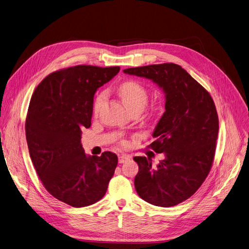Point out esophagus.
Segmentation results:
<instances>
[{"label": "esophagus", "mask_w": 249, "mask_h": 249, "mask_svg": "<svg viewBox=\"0 0 249 249\" xmlns=\"http://www.w3.org/2000/svg\"><path fill=\"white\" fill-rule=\"evenodd\" d=\"M118 159H119V163H124L127 160H129L130 158H129V156H126V155H119Z\"/></svg>", "instance_id": "1"}]
</instances>
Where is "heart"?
<instances>
[{"label": "heart", "mask_w": 249, "mask_h": 249, "mask_svg": "<svg viewBox=\"0 0 249 249\" xmlns=\"http://www.w3.org/2000/svg\"><path fill=\"white\" fill-rule=\"evenodd\" d=\"M120 96L130 111L143 110L148 102V90L136 81H127L119 87ZM106 99V93L101 92L97 95L93 104L94 113H98Z\"/></svg>", "instance_id": "obj_1"}]
</instances>
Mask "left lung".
Instances as JSON below:
<instances>
[{
	"mask_svg": "<svg viewBox=\"0 0 249 249\" xmlns=\"http://www.w3.org/2000/svg\"><path fill=\"white\" fill-rule=\"evenodd\" d=\"M123 72L151 80L165 94V112L150 144L164 158L154 168L150 158L134 157L139 166L135 189L155 206L177 205L197 191L210 171L219 128L216 108L210 94L179 65H149Z\"/></svg>",
	"mask_w": 249,
	"mask_h": 249,
	"instance_id": "obj_1",
	"label": "left lung"
}]
</instances>
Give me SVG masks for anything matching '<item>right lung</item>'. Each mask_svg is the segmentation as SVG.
I'll use <instances>...</instances> for the list:
<instances>
[{
	"instance_id": "obj_1",
	"label": "right lung",
	"mask_w": 249,
	"mask_h": 249,
	"mask_svg": "<svg viewBox=\"0 0 249 249\" xmlns=\"http://www.w3.org/2000/svg\"><path fill=\"white\" fill-rule=\"evenodd\" d=\"M120 71L79 65L47 76L33 94L26 138L36 172L47 191L73 207L96 203L105 195L117 155H86L83 128L91 126L94 94Z\"/></svg>"
}]
</instances>
